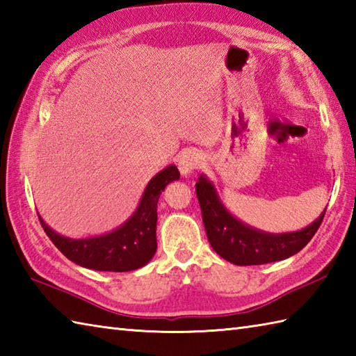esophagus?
<instances>
[{"label": "esophagus", "mask_w": 356, "mask_h": 356, "mask_svg": "<svg viewBox=\"0 0 356 356\" xmlns=\"http://www.w3.org/2000/svg\"><path fill=\"white\" fill-rule=\"evenodd\" d=\"M205 163V156L199 149H185L179 157V171L182 176H190L195 170Z\"/></svg>", "instance_id": "34e87169"}]
</instances>
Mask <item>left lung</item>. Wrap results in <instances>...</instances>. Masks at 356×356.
Returning a JSON list of instances; mask_svg holds the SVG:
<instances>
[{
    "label": "left lung",
    "instance_id": "left-lung-1",
    "mask_svg": "<svg viewBox=\"0 0 356 356\" xmlns=\"http://www.w3.org/2000/svg\"><path fill=\"white\" fill-rule=\"evenodd\" d=\"M195 193L211 246L225 260L238 266L284 260L300 252L318 231L326 214L324 209V213L312 225L301 231L268 234L249 228L232 217L218 200L213 184L205 176L199 177Z\"/></svg>",
    "mask_w": 356,
    "mask_h": 356
}]
</instances>
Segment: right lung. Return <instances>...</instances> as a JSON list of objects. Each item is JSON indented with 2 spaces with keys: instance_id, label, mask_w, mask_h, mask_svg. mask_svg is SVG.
Listing matches in <instances>:
<instances>
[{
  "instance_id": "obj_1",
  "label": "right lung",
  "mask_w": 356,
  "mask_h": 356,
  "mask_svg": "<svg viewBox=\"0 0 356 356\" xmlns=\"http://www.w3.org/2000/svg\"><path fill=\"white\" fill-rule=\"evenodd\" d=\"M179 177L180 172L174 165L156 174L143 191L136 213L119 229L105 236L81 240L63 237L38 217L51 243L79 266L111 272L134 270L145 266L156 254L157 202L165 186Z\"/></svg>"
}]
</instances>
